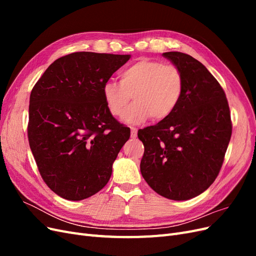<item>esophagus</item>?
I'll use <instances>...</instances> for the list:
<instances>
[{
  "label": "esophagus",
  "mask_w": 256,
  "mask_h": 256,
  "mask_svg": "<svg viewBox=\"0 0 256 256\" xmlns=\"http://www.w3.org/2000/svg\"><path fill=\"white\" fill-rule=\"evenodd\" d=\"M130 130H131V132H130V136H131V138H136V136H138V130H136V128H134V127H130Z\"/></svg>",
  "instance_id": "1"
}]
</instances>
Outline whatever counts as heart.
Masks as SVG:
<instances>
[{
    "label": "heart",
    "instance_id": "obj_1",
    "mask_svg": "<svg viewBox=\"0 0 256 256\" xmlns=\"http://www.w3.org/2000/svg\"><path fill=\"white\" fill-rule=\"evenodd\" d=\"M184 88V76L177 66L143 58L122 69L120 83L106 82L104 98L108 111L118 118L132 96L134 102L122 115L126 122L140 124L148 118L152 122H161L176 110Z\"/></svg>",
    "mask_w": 256,
    "mask_h": 256
}]
</instances>
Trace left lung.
<instances>
[{"mask_svg": "<svg viewBox=\"0 0 256 256\" xmlns=\"http://www.w3.org/2000/svg\"><path fill=\"white\" fill-rule=\"evenodd\" d=\"M180 69L184 88L173 114L138 130L141 173L158 194L174 200L196 198L218 176L232 136L228 99L208 69L188 54H162Z\"/></svg>", "mask_w": 256, "mask_h": 256, "instance_id": "left-lung-1", "label": "left lung"}]
</instances>
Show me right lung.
<instances>
[{
  "mask_svg": "<svg viewBox=\"0 0 256 256\" xmlns=\"http://www.w3.org/2000/svg\"><path fill=\"white\" fill-rule=\"evenodd\" d=\"M129 58L68 54L53 62L30 92V147L44 182L60 198H88L110 180L130 129L108 111L104 86Z\"/></svg>",
  "mask_w": 256,
  "mask_h": 256,
  "instance_id": "add662e5",
  "label": "right lung"
}]
</instances>
